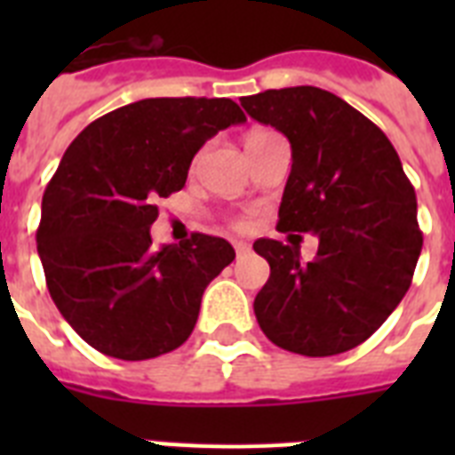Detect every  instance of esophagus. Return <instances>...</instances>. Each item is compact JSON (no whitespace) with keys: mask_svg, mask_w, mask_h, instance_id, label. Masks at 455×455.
Instances as JSON below:
<instances>
[{"mask_svg":"<svg viewBox=\"0 0 455 455\" xmlns=\"http://www.w3.org/2000/svg\"><path fill=\"white\" fill-rule=\"evenodd\" d=\"M234 248H235V255L243 257V255H248V252H250V243L235 241V243H234Z\"/></svg>","mask_w":455,"mask_h":455,"instance_id":"1","label":"esophagus"}]
</instances>
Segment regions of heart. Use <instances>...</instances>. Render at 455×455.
Instances as JSON below:
<instances>
[{
    "label": "heart",
    "mask_w": 455,
    "mask_h": 455,
    "mask_svg": "<svg viewBox=\"0 0 455 455\" xmlns=\"http://www.w3.org/2000/svg\"><path fill=\"white\" fill-rule=\"evenodd\" d=\"M262 134H267V132H264V130L250 132V134H248V139H245V144H248V141H252V139H257V137H262Z\"/></svg>",
    "instance_id": "obj_1"
}]
</instances>
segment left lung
Segmentation results:
<instances>
[{"mask_svg": "<svg viewBox=\"0 0 455 455\" xmlns=\"http://www.w3.org/2000/svg\"><path fill=\"white\" fill-rule=\"evenodd\" d=\"M241 106L291 141L278 231L318 235L307 264L295 243L255 241L271 267L255 298L257 323L302 356L354 349L402 302L423 248L402 160L380 127L325 89H267Z\"/></svg>", "mask_w": 455, "mask_h": 455, "instance_id": "8db88e82", "label": "left lung"}]
</instances>
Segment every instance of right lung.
<instances>
[{
    "label": "right lung",
    "mask_w": 455,
    "mask_h": 455,
    "mask_svg": "<svg viewBox=\"0 0 455 455\" xmlns=\"http://www.w3.org/2000/svg\"><path fill=\"white\" fill-rule=\"evenodd\" d=\"M243 120L231 99H144L68 146L42 198L37 252L53 304L87 345L144 361L188 339L235 252L205 234L156 250V200L181 191L207 139Z\"/></svg>",
    "instance_id": "right-lung-1"
}]
</instances>
